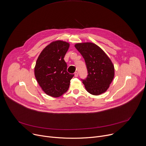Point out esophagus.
<instances>
[{"label":"esophagus","instance_id":"1","mask_svg":"<svg viewBox=\"0 0 146 146\" xmlns=\"http://www.w3.org/2000/svg\"><path fill=\"white\" fill-rule=\"evenodd\" d=\"M78 72H76L74 73V76H75V77H78Z\"/></svg>","mask_w":146,"mask_h":146}]
</instances>
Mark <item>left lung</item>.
I'll list each match as a JSON object with an SVG mask.
<instances>
[{
	"label": "left lung",
	"mask_w": 146,
	"mask_h": 146,
	"mask_svg": "<svg viewBox=\"0 0 146 146\" xmlns=\"http://www.w3.org/2000/svg\"><path fill=\"white\" fill-rule=\"evenodd\" d=\"M76 48L84 58L87 77L81 79L86 90L93 95L105 92L114 77V66L102 48L93 43H77Z\"/></svg>",
	"instance_id": "1"
}]
</instances>
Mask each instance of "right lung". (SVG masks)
<instances>
[{
	"instance_id": "add662e5",
	"label": "right lung",
	"mask_w": 146,
	"mask_h": 146,
	"mask_svg": "<svg viewBox=\"0 0 146 146\" xmlns=\"http://www.w3.org/2000/svg\"><path fill=\"white\" fill-rule=\"evenodd\" d=\"M69 44L57 40L47 46L39 56L34 74L36 81L45 93L54 98L66 93L74 74L67 72L64 58Z\"/></svg>"
}]
</instances>
